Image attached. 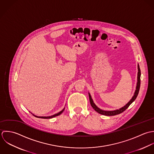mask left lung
Here are the masks:
<instances>
[{
    "label": "left lung",
    "instance_id": "8db88e82",
    "mask_svg": "<svg viewBox=\"0 0 154 154\" xmlns=\"http://www.w3.org/2000/svg\"><path fill=\"white\" fill-rule=\"evenodd\" d=\"M137 69H138V72H137V85H136V91L134 93L133 96L132 97V98L130 99V100L122 108H120L119 109H116L114 111H104L102 109H100V108H99L93 102V99H92V97L91 96V94L89 93V100H90V103L91 106H92L93 108L99 114H100L102 115L103 116H116L117 114H119L122 112H123V111H124L130 105V104L134 102V100L136 99L138 93L139 92V89H140V75H141V72H140V67L139 64L137 65Z\"/></svg>",
    "mask_w": 154,
    "mask_h": 154
}]
</instances>
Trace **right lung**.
I'll use <instances>...</instances> for the list:
<instances>
[{
	"label": "right lung",
	"instance_id": "obj_1",
	"mask_svg": "<svg viewBox=\"0 0 154 154\" xmlns=\"http://www.w3.org/2000/svg\"><path fill=\"white\" fill-rule=\"evenodd\" d=\"M64 109H65V108L61 111L60 112H59L58 113H57V114H54V115H53V116H48V117H38V116H34V114H32L34 117H37V118H40V119H52V118H54V117H57V116H60L61 114H62V112H63V111H64Z\"/></svg>",
	"mask_w": 154,
	"mask_h": 154
}]
</instances>
